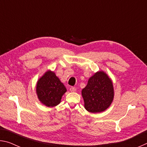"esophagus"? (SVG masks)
<instances>
[{
  "instance_id": "esophagus-1",
  "label": "esophagus",
  "mask_w": 147,
  "mask_h": 147,
  "mask_svg": "<svg viewBox=\"0 0 147 147\" xmlns=\"http://www.w3.org/2000/svg\"><path fill=\"white\" fill-rule=\"evenodd\" d=\"M69 90H70L71 92H75L76 91V88H74V87H71V88L69 89Z\"/></svg>"
}]
</instances>
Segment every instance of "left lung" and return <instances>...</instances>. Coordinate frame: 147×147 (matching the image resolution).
<instances>
[{
	"label": "left lung",
	"instance_id": "obj_1",
	"mask_svg": "<svg viewBox=\"0 0 147 147\" xmlns=\"http://www.w3.org/2000/svg\"><path fill=\"white\" fill-rule=\"evenodd\" d=\"M84 107L91 113L105 111L113 99L114 91L111 80L103 71H98L89 79L82 91Z\"/></svg>",
	"mask_w": 147,
	"mask_h": 147
}]
</instances>
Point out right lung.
Masks as SVG:
<instances>
[{
	"label": "right lung",
	"mask_w": 147,
	"mask_h": 147,
	"mask_svg": "<svg viewBox=\"0 0 147 147\" xmlns=\"http://www.w3.org/2000/svg\"><path fill=\"white\" fill-rule=\"evenodd\" d=\"M66 88L54 72L48 71L38 81L36 93L39 100L48 107L56 106L60 103Z\"/></svg>",
	"instance_id": "add662e5"
}]
</instances>
